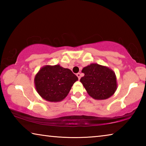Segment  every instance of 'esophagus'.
Returning <instances> with one entry per match:
<instances>
[{
  "label": "esophagus",
  "instance_id": "obj_1",
  "mask_svg": "<svg viewBox=\"0 0 146 146\" xmlns=\"http://www.w3.org/2000/svg\"><path fill=\"white\" fill-rule=\"evenodd\" d=\"M76 76H77V77L78 78L79 80H80V77H81V75H80V73H78L77 74H76Z\"/></svg>",
  "mask_w": 146,
  "mask_h": 146
}]
</instances>
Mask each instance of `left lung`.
<instances>
[{
	"label": "left lung",
	"mask_w": 146,
	"mask_h": 146,
	"mask_svg": "<svg viewBox=\"0 0 146 146\" xmlns=\"http://www.w3.org/2000/svg\"><path fill=\"white\" fill-rule=\"evenodd\" d=\"M82 73L84 76L80 78V82L94 99H107L117 90V76L107 66L93 63L84 68Z\"/></svg>",
	"instance_id": "obj_1"
}]
</instances>
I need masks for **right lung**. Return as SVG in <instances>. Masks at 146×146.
I'll return each instance as SVG.
<instances>
[{
    "mask_svg": "<svg viewBox=\"0 0 146 146\" xmlns=\"http://www.w3.org/2000/svg\"><path fill=\"white\" fill-rule=\"evenodd\" d=\"M78 80L70 69L56 64L41 68L35 76L34 83L36 91L43 99L58 102L67 97L73 84Z\"/></svg>",
    "mask_w": 146,
    "mask_h": 146,
    "instance_id": "1",
    "label": "right lung"
}]
</instances>
